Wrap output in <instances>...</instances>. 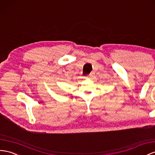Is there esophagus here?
<instances>
[{"mask_svg": "<svg viewBox=\"0 0 155 155\" xmlns=\"http://www.w3.org/2000/svg\"><path fill=\"white\" fill-rule=\"evenodd\" d=\"M91 77V76H90V75H89V76H85V78H90Z\"/></svg>", "mask_w": 155, "mask_h": 155, "instance_id": "obj_1", "label": "esophagus"}]
</instances>
